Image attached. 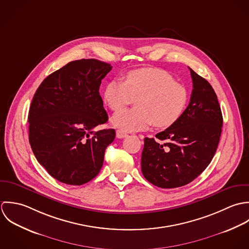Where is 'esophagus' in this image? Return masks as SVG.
Returning <instances> with one entry per match:
<instances>
[{"instance_id": "esophagus-1", "label": "esophagus", "mask_w": 249, "mask_h": 249, "mask_svg": "<svg viewBox=\"0 0 249 249\" xmlns=\"http://www.w3.org/2000/svg\"><path fill=\"white\" fill-rule=\"evenodd\" d=\"M128 135H127V133L125 132V131H123V130H117L116 131V137L118 138V139H123V138H126Z\"/></svg>"}]
</instances>
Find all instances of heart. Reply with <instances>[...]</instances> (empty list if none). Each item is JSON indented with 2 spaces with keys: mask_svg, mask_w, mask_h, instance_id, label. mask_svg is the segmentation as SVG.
Returning a JSON list of instances; mask_svg holds the SVG:
<instances>
[{
  "mask_svg": "<svg viewBox=\"0 0 249 249\" xmlns=\"http://www.w3.org/2000/svg\"><path fill=\"white\" fill-rule=\"evenodd\" d=\"M133 99L137 108L117 111L111 118L112 126L126 132L146 129L152 123L168 128L183 114L189 92L172 75L158 68L130 71L124 82L112 80L105 88L104 101L111 110L121 109Z\"/></svg>",
  "mask_w": 249,
  "mask_h": 249,
  "instance_id": "b5f03b06",
  "label": "heart"
}]
</instances>
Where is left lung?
<instances>
[{"instance_id":"1","label":"left lung","mask_w":249,"mask_h":249,"mask_svg":"<svg viewBox=\"0 0 249 249\" xmlns=\"http://www.w3.org/2000/svg\"><path fill=\"white\" fill-rule=\"evenodd\" d=\"M193 92L181 117L166 130L144 139L142 171L161 189L185 186L206 169L217 148L223 123L217 96L192 68Z\"/></svg>"}]
</instances>
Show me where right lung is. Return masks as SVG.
<instances>
[{
	"label": "right lung",
	"instance_id": "add662e5",
	"mask_svg": "<svg viewBox=\"0 0 249 249\" xmlns=\"http://www.w3.org/2000/svg\"><path fill=\"white\" fill-rule=\"evenodd\" d=\"M97 59L74 60L38 87L29 110V141L38 162L57 181L81 186L95 178L113 129L94 132L107 121L99 93L111 70Z\"/></svg>",
	"mask_w": 249,
	"mask_h": 249
}]
</instances>
